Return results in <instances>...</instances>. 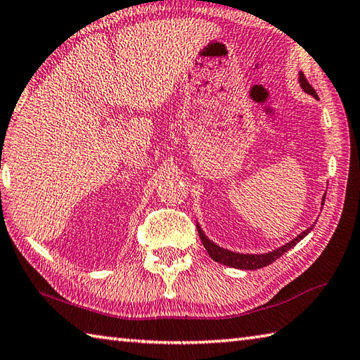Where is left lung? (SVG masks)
<instances>
[{
	"label": "left lung",
	"instance_id": "obj_1",
	"mask_svg": "<svg viewBox=\"0 0 360 360\" xmlns=\"http://www.w3.org/2000/svg\"><path fill=\"white\" fill-rule=\"evenodd\" d=\"M300 84L304 89V92H307V94H310L311 97L318 98L315 89L309 84V81H307L306 77H304V73H300ZM324 199H326V194L323 195V205H324ZM311 229H314V226L309 227L307 230H304V232L297 235L295 240H291L290 243L283 244L282 248L273 250V252H268V254H238V252H232V250L222 249V248L218 246V244L210 241L205 236V233H203V230L199 227V224H198V232H199V236H200V240L203 243V248L207 249L208 255L212 257L214 262L227 264V266H232V268H236V269H260V268L268 266V264H271V263L279 259L281 255L285 254L288 249L296 246V244L300 243L304 238V236L310 233Z\"/></svg>",
	"mask_w": 360,
	"mask_h": 360
}]
</instances>
